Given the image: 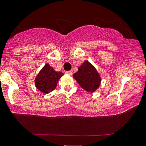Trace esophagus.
Returning <instances> with one entry per match:
<instances>
[{"label":"esophagus","instance_id":"obj_1","mask_svg":"<svg viewBox=\"0 0 146 146\" xmlns=\"http://www.w3.org/2000/svg\"><path fill=\"white\" fill-rule=\"evenodd\" d=\"M65 73H66V74H67V75H72V74H73V73L71 72V71H66Z\"/></svg>","mask_w":146,"mask_h":146}]
</instances>
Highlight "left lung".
Wrapping results in <instances>:
<instances>
[{
	"mask_svg": "<svg viewBox=\"0 0 146 146\" xmlns=\"http://www.w3.org/2000/svg\"><path fill=\"white\" fill-rule=\"evenodd\" d=\"M79 85L88 92H94L99 88L101 77L96 69L88 61H85L73 75Z\"/></svg>",
	"mask_w": 146,
	"mask_h": 146,
	"instance_id": "left-lung-1",
	"label": "left lung"
}]
</instances>
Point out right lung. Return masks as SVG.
Here are the masks:
<instances>
[{
    "mask_svg": "<svg viewBox=\"0 0 146 146\" xmlns=\"http://www.w3.org/2000/svg\"><path fill=\"white\" fill-rule=\"evenodd\" d=\"M64 73L57 72L48 64L41 69L35 80L36 88L44 94H48L56 88L58 82Z\"/></svg>",
    "mask_w": 146,
    "mask_h": 146,
    "instance_id": "add662e5",
    "label": "right lung"
}]
</instances>
